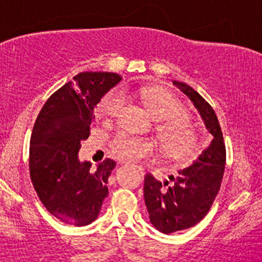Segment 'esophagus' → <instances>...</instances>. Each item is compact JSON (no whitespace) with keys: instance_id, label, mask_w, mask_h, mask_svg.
Here are the masks:
<instances>
[{"instance_id":"obj_1","label":"esophagus","mask_w":262,"mask_h":262,"mask_svg":"<svg viewBox=\"0 0 262 262\" xmlns=\"http://www.w3.org/2000/svg\"><path fill=\"white\" fill-rule=\"evenodd\" d=\"M138 170H139V171H140V173H141V175H143V173H144V170H143V167H138Z\"/></svg>"}]
</instances>
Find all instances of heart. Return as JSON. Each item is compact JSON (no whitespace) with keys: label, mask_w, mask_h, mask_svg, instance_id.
I'll list each match as a JSON object with an SVG mask.
<instances>
[{"label":"heart","mask_w":262,"mask_h":262,"mask_svg":"<svg viewBox=\"0 0 262 262\" xmlns=\"http://www.w3.org/2000/svg\"><path fill=\"white\" fill-rule=\"evenodd\" d=\"M139 96L152 117L160 121L156 125V132L165 154L176 159H186L193 154L197 145V132L179 98L158 87H143ZM122 106L121 92L111 91L101 98L97 113L111 118L118 114ZM110 150L123 161L137 162L154 155L156 146L152 140L121 132L111 140Z\"/></svg>","instance_id":"obj_1"}]
</instances>
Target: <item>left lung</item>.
<instances>
[{
	"mask_svg": "<svg viewBox=\"0 0 262 262\" xmlns=\"http://www.w3.org/2000/svg\"><path fill=\"white\" fill-rule=\"evenodd\" d=\"M173 83L193 102L213 140L191 166L179 171V176H170L172 185L161 183L151 173L144 177V200L150 222L164 234L188 229L206 217L221 188L227 159L214 110L192 87L177 81Z\"/></svg>",
	"mask_w": 262,
	"mask_h": 262,
	"instance_id": "1",
	"label": "left lung"
}]
</instances>
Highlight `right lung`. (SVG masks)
Wrapping results in <instances>:
<instances>
[{
    "label": "right lung",
    "instance_id": "obj_1",
    "mask_svg": "<svg viewBox=\"0 0 262 262\" xmlns=\"http://www.w3.org/2000/svg\"><path fill=\"white\" fill-rule=\"evenodd\" d=\"M48 98L33 127L29 173L39 200L61 222L82 227L98 217L116 166L106 159L96 170L80 162L81 141L89 138L93 108L122 77L114 73H80Z\"/></svg>",
    "mask_w": 262,
    "mask_h": 262
}]
</instances>
